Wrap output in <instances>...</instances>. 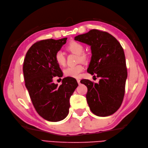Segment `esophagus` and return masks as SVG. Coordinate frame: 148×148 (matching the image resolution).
Returning <instances> with one entry per match:
<instances>
[{
    "label": "esophagus",
    "instance_id": "obj_1",
    "mask_svg": "<svg viewBox=\"0 0 148 148\" xmlns=\"http://www.w3.org/2000/svg\"><path fill=\"white\" fill-rule=\"evenodd\" d=\"M77 81L78 83L79 84H80V80H79V79H77Z\"/></svg>",
    "mask_w": 148,
    "mask_h": 148
}]
</instances>
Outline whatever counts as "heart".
Listing matches in <instances>:
<instances>
[{"label":"heart","mask_w":148,"mask_h":148,"mask_svg":"<svg viewBox=\"0 0 148 148\" xmlns=\"http://www.w3.org/2000/svg\"><path fill=\"white\" fill-rule=\"evenodd\" d=\"M67 51L78 54L79 56L78 60L82 62H85L87 60V56L84 53V47L82 44L76 41H71L66 47ZM54 60L56 63L60 66L65 65L66 59L63 52L57 51L54 56ZM84 70V67L82 64H78L73 66H70L66 68L64 71V75L66 77L78 78L79 77L80 74Z\"/></svg>","instance_id":"obj_1"}]
</instances>
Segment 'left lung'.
Instances as JSON below:
<instances>
[{
  "mask_svg": "<svg viewBox=\"0 0 148 148\" xmlns=\"http://www.w3.org/2000/svg\"><path fill=\"white\" fill-rule=\"evenodd\" d=\"M75 40L91 46L92 57L87 71L101 78L99 83L86 79L80 82L88 88L86 97L91 111L99 117L114 114L123 102L127 78L122 46L112 35L95 29L77 36Z\"/></svg>",
  "mask_w": 148,
  "mask_h": 148,
  "instance_id": "obj_1",
  "label": "left lung"
}]
</instances>
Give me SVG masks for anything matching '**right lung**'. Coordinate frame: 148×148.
Wrapping results in <instances>:
<instances>
[{"label": "right lung", "mask_w": 148, "mask_h": 148, "mask_svg": "<svg viewBox=\"0 0 148 148\" xmlns=\"http://www.w3.org/2000/svg\"><path fill=\"white\" fill-rule=\"evenodd\" d=\"M66 39H49L35 42L24 59L25 86L33 105L41 117L50 122H59L66 117L70 98L78 86L77 80L71 77L64 78L59 86L52 82L53 77L62 74L54 56Z\"/></svg>", "instance_id": "add662e5"}]
</instances>
